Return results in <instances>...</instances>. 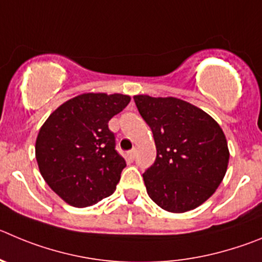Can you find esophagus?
<instances>
[{
	"label": "esophagus",
	"mask_w": 262,
	"mask_h": 262,
	"mask_svg": "<svg viewBox=\"0 0 262 262\" xmlns=\"http://www.w3.org/2000/svg\"><path fill=\"white\" fill-rule=\"evenodd\" d=\"M136 152H138V149H136V148H134V149H131L128 152V157L131 158V160H134V158H135V156H136Z\"/></svg>",
	"instance_id": "34e87169"
}]
</instances>
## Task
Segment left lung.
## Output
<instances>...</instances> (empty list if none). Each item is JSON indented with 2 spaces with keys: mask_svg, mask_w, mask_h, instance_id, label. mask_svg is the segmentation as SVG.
Segmentation results:
<instances>
[{
  "mask_svg": "<svg viewBox=\"0 0 262 262\" xmlns=\"http://www.w3.org/2000/svg\"><path fill=\"white\" fill-rule=\"evenodd\" d=\"M134 100L157 149L155 164L143 174L148 195L166 212L196 209L227 171L224 131L208 113L181 98L136 95Z\"/></svg>",
  "mask_w": 262,
  "mask_h": 262,
  "instance_id": "1",
  "label": "left lung"
}]
</instances>
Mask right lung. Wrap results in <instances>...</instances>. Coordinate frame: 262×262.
<instances>
[{
  "instance_id": "obj_1",
  "label": "right lung",
  "mask_w": 262,
  "mask_h": 262,
  "mask_svg": "<svg viewBox=\"0 0 262 262\" xmlns=\"http://www.w3.org/2000/svg\"><path fill=\"white\" fill-rule=\"evenodd\" d=\"M129 100L122 93H81L57 107L38 131L40 174L69 205L91 206L117 188L126 161L114 149L107 123Z\"/></svg>"
}]
</instances>
